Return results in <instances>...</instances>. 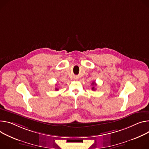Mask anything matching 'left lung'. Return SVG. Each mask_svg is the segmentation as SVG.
Listing matches in <instances>:
<instances>
[{
    "instance_id": "left-lung-1",
    "label": "left lung",
    "mask_w": 149,
    "mask_h": 149,
    "mask_svg": "<svg viewBox=\"0 0 149 149\" xmlns=\"http://www.w3.org/2000/svg\"><path fill=\"white\" fill-rule=\"evenodd\" d=\"M91 84H92V86H93V87H92V88H91V90H96V88H95V87H94V86H96V83H95V82H93Z\"/></svg>"
}]
</instances>
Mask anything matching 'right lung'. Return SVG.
Segmentation results:
<instances>
[{
  "mask_svg": "<svg viewBox=\"0 0 149 149\" xmlns=\"http://www.w3.org/2000/svg\"><path fill=\"white\" fill-rule=\"evenodd\" d=\"M55 90H58V89L57 88H55Z\"/></svg>",
  "mask_w": 149,
  "mask_h": 149,
  "instance_id": "1",
  "label": "right lung"
}]
</instances>
